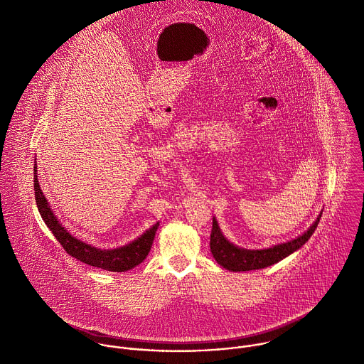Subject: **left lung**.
<instances>
[{
	"label": "left lung",
	"instance_id": "obj_1",
	"mask_svg": "<svg viewBox=\"0 0 364 364\" xmlns=\"http://www.w3.org/2000/svg\"><path fill=\"white\" fill-rule=\"evenodd\" d=\"M322 217V213L319 214L318 220L312 224V227L302 234L301 237L288 241L285 244H278L272 248L267 250H245L240 248L234 244H231L221 232L218 223L215 218H213V230L210 237V248L213 252V257L215 261L225 269L232 272H242V271H254V269H262L267 267H271L288 255L294 254L296 250H299L315 232L319 220Z\"/></svg>",
	"mask_w": 364,
	"mask_h": 364
}]
</instances>
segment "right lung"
<instances>
[{
    "label": "right lung",
    "instance_id": "1",
    "mask_svg": "<svg viewBox=\"0 0 364 364\" xmlns=\"http://www.w3.org/2000/svg\"><path fill=\"white\" fill-rule=\"evenodd\" d=\"M33 190H35L36 207L39 210L42 220L45 221L48 228L52 231L58 242L63 247V250L77 261L85 262L90 267L102 268L112 272H124L141 264L149 255L156 231L159 228V223L154 224L137 240L132 241L127 245H123L114 250H99L70 235L65 230V227H62V224L58 221L56 215L50 210L49 203L39 187L38 176H36V164L33 166Z\"/></svg>",
    "mask_w": 364,
    "mask_h": 364
}]
</instances>
